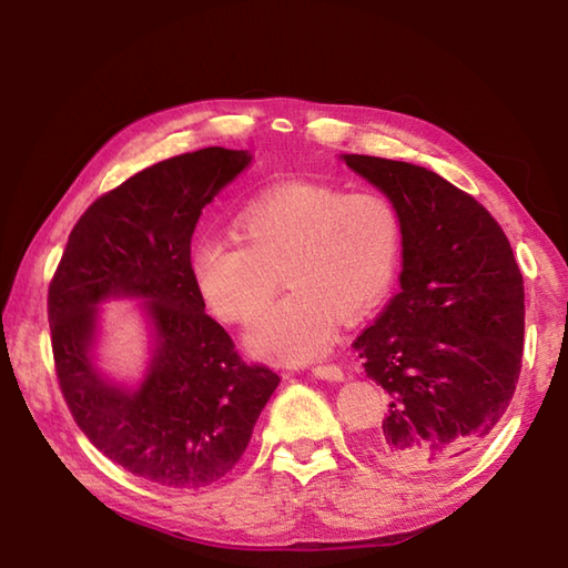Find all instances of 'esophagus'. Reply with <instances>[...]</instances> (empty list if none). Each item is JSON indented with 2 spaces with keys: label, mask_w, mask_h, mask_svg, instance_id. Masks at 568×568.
<instances>
[{
  "label": "esophagus",
  "mask_w": 568,
  "mask_h": 568,
  "mask_svg": "<svg viewBox=\"0 0 568 568\" xmlns=\"http://www.w3.org/2000/svg\"><path fill=\"white\" fill-rule=\"evenodd\" d=\"M312 376L336 383V381H344V371L339 366H315L312 368Z\"/></svg>",
  "instance_id": "34e87169"
}]
</instances>
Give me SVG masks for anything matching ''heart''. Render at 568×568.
Here are the masks:
<instances>
[{"label": "heart", "instance_id": "obj_1", "mask_svg": "<svg viewBox=\"0 0 568 568\" xmlns=\"http://www.w3.org/2000/svg\"><path fill=\"white\" fill-rule=\"evenodd\" d=\"M239 236H202L190 271L204 303L224 322H248L268 305L281 271L291 287L246 334L256 356L305 364L329 352L339 315L358 317L388 293L403 226L378 192L283 183L248 200Z\"/></svg>", "mask_w": 568, "mask_h": 568}]
</instances>
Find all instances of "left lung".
Returning <instances> with one entry per match:
<instances>
[{
    "label": "left lung",
    "mask_w": 568,
    "mask_h": 568,
    "mask_svg": "<svg viewBox=\"0 0 568 568\" xmlns=\"http://www.w3.org/2000/svg\"><path fill=\"white\" fill-rule=\"evenodd\" d=\"M403 226L397 293L354 342L388 390L371 456L403 474L456 466L498 425L523 366L525 287L484 204L422 165L342 153Z\"/></svg>",
    "instance_id": "8db88e82"
}]
</instances>
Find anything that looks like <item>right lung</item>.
Segmentation results:
<instances>
[{
    "mask_svg": "<svg viewBox=\"0 0 568 568\" xmlns=\"http://www.w3.org/2000/svg\"><path fill=\"white\" fill-rule=\"evenodd\" d=\"M253 155L222 146L155 163L94 200L48 287L53 358L65 403L98 449L165 488H202L246 452L281 378L248 366L204 312L190 271L202 210ZM139 298L152 354L136 384L97 366L99 305Z\"/></svg>",
    "mask_w": 568,
    "mask_h": 568,
    "instance_id": "obj_1",
    "label": "right lung"
}]
</instances>
